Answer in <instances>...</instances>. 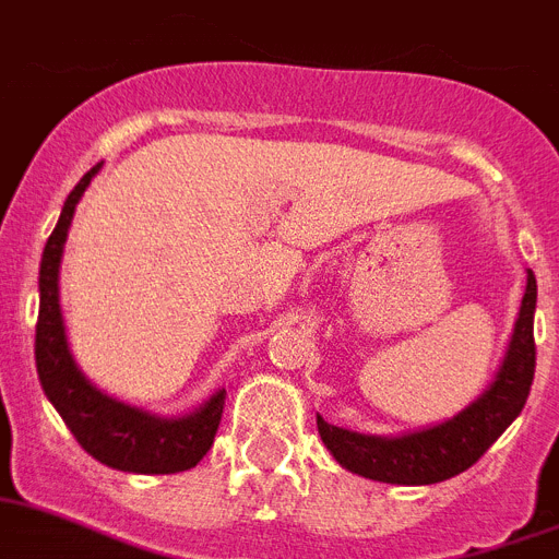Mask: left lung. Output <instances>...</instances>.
<instances>
[{
	"instance_id": "1",
	"label": "left lung",
	"mask_w": 559,
	"mask_h": 559,
	"mask_svg": "<svg viewBox=\"0 0 559 559\" xmlns=\"http://www.w3.org/2000/svg\"><path fill=\"white\" fill-rule=\"evenodd\" d=\"M526 294L509 338L507 356L495 381L450 421L404 432V436H365L328 424L317 416L319 436L345 469L381 484L424 486L441 484L469 469L503 429L520 416L534 381V308L537 280L526 271Z\"/></svg>"
}]
</instances>
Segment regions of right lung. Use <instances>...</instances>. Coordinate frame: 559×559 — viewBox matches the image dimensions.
Returning <instances> with one entry per match:
<instances>
[{
  "instance_id": "obj_1",
  "label": "right lung",
  "mask_w": 559,
  "mask_h": 559,
  "mask_svg": "<svg viewBox=\"0 0 559 559\" xmlns=\"http://www.w3.org/2000/svg\"><path fill=\"white\" fill-rule=\"evenodd\" d=\"M98 169L102 164L93 166L75 183L73 192L67 194L59 223L41 254L39 322H36V370H39L41 390L52 407L59 409L81 450H87L95 461L135 475H171V472L192 469L212 450L226 404V390H217L203 407L183 418L152 416L146 409L109 399L95 384H90L67 345L59 305L61 254H64L75 206Z\"/></svg>"
}]
</instances>
